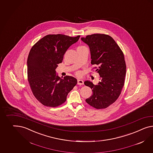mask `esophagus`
Returning <instances> with one entry per match:
<instances>
[{"label":"esophagus","instance_id":"obj_1","mask_svg":"<svg viewBox=\"0 0 153 153\" xmlns=\"http://www.w3.org/2000/svg\"><path fill=\"white\" fill-rule=\"evenodd\" d=\"M78 85H83L84 81L81 79H78Z\"/></svg>","mask_w":153,"mask_h":153}]
</instances>
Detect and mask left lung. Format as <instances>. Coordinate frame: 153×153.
Masks as SVG:
<instances>
[{
    "instance_id": "1",
    "label": "left lung",
    "mask_w": 153,
    "mask_h": 153,
    "mask_svg": "<svg viewBox=\"0 0 153 153\" xmlns=\"http://www.w3.org/2000/svg\"><path fill=\"white\" fill-rule=\"evenodd\" d=\"M81 40L89 46L91 64L99 66L96 71L101 78L97 85L89 80L84 82L93 91L85 101L96 109H104L115 102L121 93L126 74L124 56L109 35L94 34Z\"/></svg>"
}]
</instances>
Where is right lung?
<instances>
[{"label": "right lung", "instance_id": "obj_1", "mask_svg": "<svg viewBox=\"0 0 153 153\" xmlns=\"http://www.w3.org/2000/svg\"><path fill=\"white\" fill-rule=\"evenodd\" d=\"M79 38L80 35L49 34L31 48L27 60L28 82L34 97L44 105L56 107L62 104L77 84L73 76L59 77L55 69L62 62L68 49Z\"/></svg>", "mask_w": 153, "mask_h": 153}]
</instances>
